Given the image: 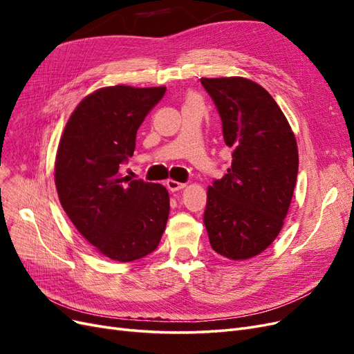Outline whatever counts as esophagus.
<instances>
[{
  "mask_svg": "<svg viewBox=\"0 0 354 354\" xmlns=\"http://www.w3.org/2000/svg\"><path fill=\"white\" fill-rule=\"evenodd\" d=\"M185 187H186L185 183H178V181H176V180H168L167 181V189L169 192H178V190L185 189Z\"/></svg>",
  "mask_w": 354,
  "mask_h": 354,
  "instance_id": "1",
  "label": "esophagus"
}]
</instances>
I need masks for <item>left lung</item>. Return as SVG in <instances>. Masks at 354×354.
<instances>
[{"label":"left lung","instance_id":"8db88e82","mask_svg":"<svg viewBox=\"0 0 354 354\" xmlns=\"http://www.w3.org/2000/svg\"><path fill=\"white\" fill-rule=\"evenodd\" d=\"M217 106L232 165L207 192L209 243L229 260L261 254L291 205L298 147L288 120L260 84L242 77L201 78Z\"/></svg>","mask_w":354,"mask_h":354}]
</instances>
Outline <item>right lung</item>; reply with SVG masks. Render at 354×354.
<instances>
[{"label": "right lung", "instance_id": "right-lung-1", "mask_svg": "<svg viewBox=\"0 0 354 354\" xmlns=\"http://www.w3.org/2000/svg\"><path fill=\"white\" fill-rule=\"evenodd\" d=\"M165 87H104L84 97L60 137L55 183L63 209L95 250L113 261L156 250L169 214L168 190L122 177L136 134Z\"/></svg>", "mask_w": 354, "mask_h": 354}]
</instances>
